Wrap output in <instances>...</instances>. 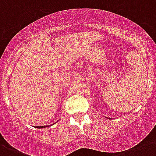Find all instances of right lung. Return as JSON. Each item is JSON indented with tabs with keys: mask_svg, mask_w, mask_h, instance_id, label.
<instances>
[{
	"mask_svg": "<svg viewBox=\"0 0 156 156\" xmlns=\"http://www.w3.org/2000/svg\"><path fill=\"white\" fill-rule=\"evenodd\" d=\"M48 126H35L36 128H39V129H41V128H45V127H48Z\"/></svg>",
	"mask_w": 156,
	"mask_h": 156,
	"instance_id": "right-lung-1",
	"label": "right lung"
}]
</instances>
